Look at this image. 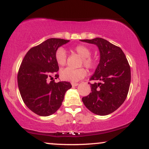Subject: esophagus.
<instances>
[{"mask_svg":"<svg viewBox=\"0 0 149 149\" xmlns=\"http://www.w3.org/2000/svg\"><path fill=\"white\" fill-rule=\"evenodd\" d=\"M71 85H72L73 87H76V86H78V83H71Z\"/></svg>","mask_w":149,"mask_h":149,"instance_id":"34e87169","label":"esophagus"}]
</instances>
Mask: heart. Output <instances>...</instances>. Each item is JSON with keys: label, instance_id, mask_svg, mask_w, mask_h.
<instances>
[{"label": "heart", "instance_id": "1", "mask_svg": "<svg viewBox=\"0 0 149 149\" xmlns=\"http://www.w3.org/2000/svg\"><path fill=\"white\" fill-rule=\"evenodd\" d=\"M73 50L78 53L82 57V64L88 69H92L95 65V61L90 57L91 50L84 45H78L74 47ZM55 60L58 65L62 66L66 64V52L63 47H59L55 52ZM87 75V71L84 68L80 69H73V68L67 67L62 69L60 71V76L61 79L66 81L78 82L83 79Z\"/></svg>", "mask_w": 149, "mask_h": 149}]
</instances>
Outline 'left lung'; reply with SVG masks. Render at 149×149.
Segmentation results:
<instances>
[{
    "label": "left lung",
    "instance_id": "left-lung-1",
    "mask_svg": "<svg viewBox=\"0 0 149 149\" xmlns=\"http://www.w3.org/2000/svg\"><path fill=\"white\" fill-rule=\"evenodd\" d=\"M80 41L94 44L100 53V63L90 80L91 93L82 98L90 111L100 116L111 113L122 105L127 97L131 81L129 63L123 50L105 39L96 38Z\"/></svg>",
    "mask_w": 149,
    "mask_h": 149
}]
</instances>
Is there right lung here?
I'll return each instance as SVG.
<instances>
[{
    "instance_id": "add662e5",
    "label": "right lung",
    "mask_w": 149,
    "mask_h": 149,
    "mask_svg": "<svg viewBox=\"0 0 149 149\" xmlns=\"http://www.w3.org/2000/svg\"><path fill=\"white\" fill-rule=\"evenodd\" d=\"M68 42L61 38L47 39L31 48L22 61L17 76L19 90L26 107L37 115L54 113L61 106L66 92L71 88L69 82L55 83L52 80V76L59 77L56 51Z\"/></svg>"
}]
</instances>
